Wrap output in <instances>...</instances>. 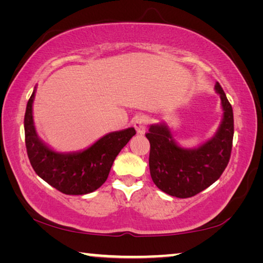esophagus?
<instances>
[{
  "label": "esophagus",
  "mask_w": 263,
  "mask_h": 263,
  "mask_svg": "<svg viewBox=\"0 0 263 263\" xmlns=\"http://www.w3.org/2000/svg\"><path fill=\"white\" fill-rule=\"evenodd\" d=\"M148 123H149V117H147V116L145 115H141L135 119L133 125H135L137 132L139 133V135H142V133H145L146 128H147Z\"/></svg>",
  "instance_id": "obj_1"
}]
</instances>
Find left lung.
<instances>
[{
	"label": "left lung",
	"instance_id": "1",
	"mask_svg": "<svg viewBox=\"0 0 263 263\" xmlns=\"http://www.w3.org/2000/svg\"><path fill=\"white\" fill-rule=\"evenodd\" d=\"M224 117L217 135L196 149L177 146L164 125H152L146 137L149 140V172L160 190L179 198L197 195L219 179L228 167L233 144L234 121L232 105L219 82Z\"/></svg>",
	"mask_w": 263,
	"mask_h": 263
}]
</instances>
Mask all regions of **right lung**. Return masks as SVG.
<instances>
[{"instance_id":"right-lung-1","label":"right lung","mask_w":263,"mask_h":263,"mask_svg":"<svg viewBox=\"0 0 263 263\" xmlns=\"http://www.w3.org/2000/svg\"><path fill=\"white\" fill-rule=\"evenodd\" d=\"M34 91L24 116L26 153L39 177L66 195H84L99 189L108 179L116 157L136 135L133 127L101 138L83 152L55 153L43 144L35 133L32 118Z\"/></svg>"}]
</instances>
